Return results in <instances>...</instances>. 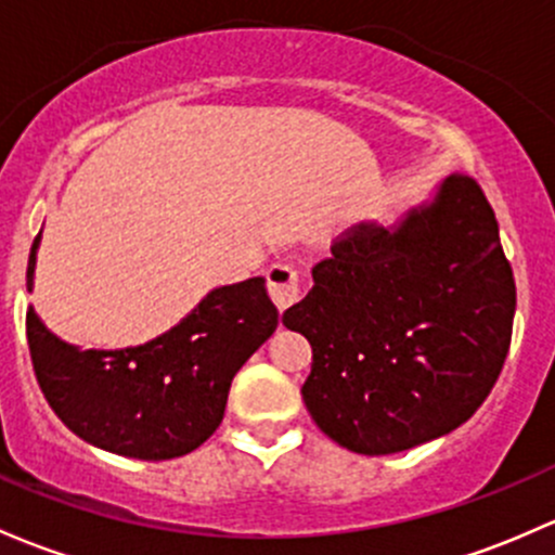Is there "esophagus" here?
<instances>
[{"mask_svg":"<svg viewBox=\"0 0 555 555\" xmlns=\"http://www.w3.org/2000/svg\"><path fill=\"white\" fill-rule=\"evenodd\" d=\"M268 295H271L273 306L279 311L289 308L300 297V279H297V271L287 262H273L268 268Z\"/></svg>","mask_w":555,"mask_h":555,"instance_id":"1","label":"esophagus"}]
</instances>
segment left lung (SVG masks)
<instances>
[{"mask_svg": "<svg viewBox=\"0 0 555 555\" xmlns=\"http://www.w3.org/2000/svg\"><path fill=\"white\" fill-rule=\"evenodd\" d=\"M516 282L476 180L449 175L393 225H353L282 322L313 348L302 401L359 454L420 447L474 417L511 346Z\"/></svg>", "mask_w": 555, "mask_h": 555, "instance_id": "left-lung-1", "label": "left lung"}]
</instances>
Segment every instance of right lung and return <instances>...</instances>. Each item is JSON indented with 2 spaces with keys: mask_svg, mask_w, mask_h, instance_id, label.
<instances>
[{
  "mask_svg": "<svg viewBox=\"0 0 555 555\" xmlns=\"http://www.w3.org/2000/svg\"><path fill=\"white\" fill-rule=\"evenodd\" d=\"M42 233L28 255L26 287ZM266 279L209 289L199 306L143 346L79 348L26 313L28 351L47 404L87 444L135 460L194 452L218 430L233 375L276 332Z\"/></svg>",
  "mask_w": 555,
  "mask_h": 555,
  "instance_id": "right-lung-1",
  "label": "right lung"
}]
</instances>
